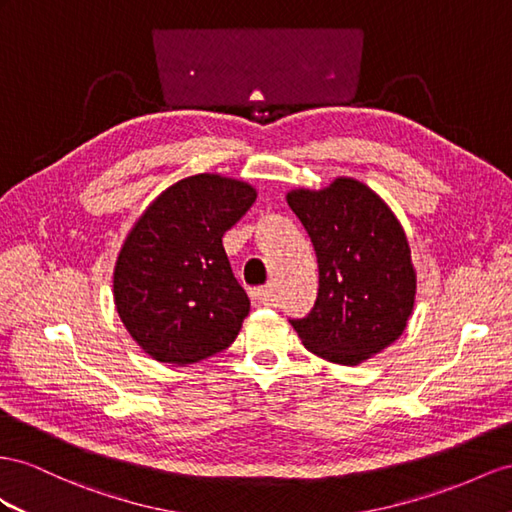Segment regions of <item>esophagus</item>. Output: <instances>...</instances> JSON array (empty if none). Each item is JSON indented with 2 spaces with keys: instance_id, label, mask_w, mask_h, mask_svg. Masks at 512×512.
I'll return each mask as SVG.
<instances>
[{
  "instance_id": "1",
  "label": "esophagus",
  "mask_w": 512,
  "mask_h": 512,
  "mask_svg": "<svg viewBox=\"0 0 512 512\" xmlns=\"http://www.w3.org/2000/svg\"><path fill=\"white\" fill-rule=\"evenodd\" d=\"M251 300L255 305H270L274 300V290L272 285H266V287H255V290H251Z\"/></svg>"
}]
</instances>
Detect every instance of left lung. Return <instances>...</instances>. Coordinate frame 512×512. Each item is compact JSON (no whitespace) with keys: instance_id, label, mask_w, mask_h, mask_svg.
<instances>
[{"instance_id":"8db88e82","label":"left lung","mask_w":512,"mask_h":512,"mask_svg":"<svg viewBox=\"0 0 512 512\" xmlns=\"http://www.w3.org/2000/svg\"><path fill=\"white\" fill-rule=\"evenodd\" d=\"M318 257L320 287L307 318L290 320L313 355L359 365L406 329L417 277L404 229L365 183L337 177L322 190L287 192Z\"/></svg>"}]
</instances>
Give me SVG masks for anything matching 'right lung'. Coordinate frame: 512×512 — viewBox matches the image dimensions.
Wrapping results in <instances>:
<instances>
[{
	"instance_id": "right-lung-1",
	"label": "right lung",
	"mask_w": 512,
	"mask_h": 512,
	"mask_svg": "<svg viewBox=\"0 0 512 512\" xmlns=\"http://www.w3.org/2000/svg\"><path fill=\"white\" fill-rule=\"evenodd\" d=\"M257 199L251 183L201 173L166 188L131 227L114 266V305L134 342L160 363L225 350L251 311L222 235Z\"/></svg>"
}]
</instances>
